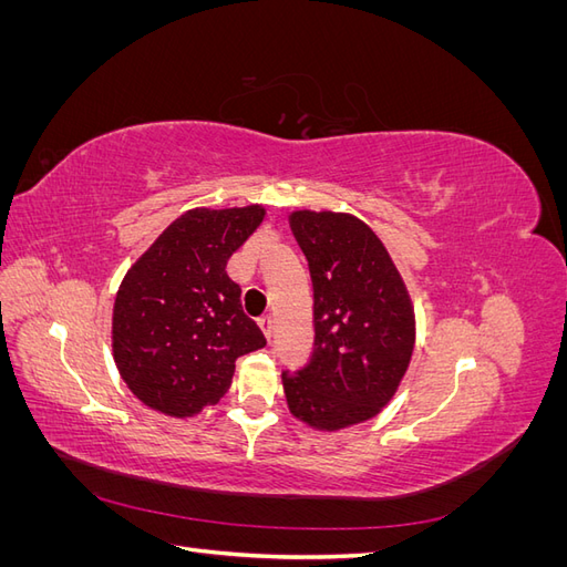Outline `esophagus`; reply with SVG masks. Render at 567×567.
<instances>
[{
    "mask_svg": "<svg viewBox=\"0 0 567 567\" xmlns=\"http://www.w3.org/2000/svg\"><path fill=\"white\" fill-rule=\"evenodd\" d=\"M260 329H262L265 338L271 340V336H274V319H271V317H262V319H260Z\"/></svg>",
    "mask_w": 567,
    "mask_h": 567,
    "instance_id": "esophagus-1",
    "label": "esophagus"
}]
</instances>
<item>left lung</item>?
<instances>
[{"label": "left lung", "instance_id": "obj_1", "mask_svg": "<svg viewBox=\"0 0 567 567\" xmlns=\"http://www.w3.org/2000/svg\"><path fill=\"white\" fill-rule=\"evenodd\" d=\"M290 231L315 286V352L281 373L290 414L321 433L379 416L416 342L414 302L373 229L350 213L293 210Z\"/></svg>", "mask_w": 567, "mask_h": 567}]
</instances>
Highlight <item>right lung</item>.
I'll return each mask as SVG.
<instances>
[{
  "label": "right lung",
  "mask_w": 567,
  "mask_h": 567,
  "mask_svg": "<svg viewBox=\"0 0 567 567\" xmlns=\"http://www.w3.org/2000/svg\"><path fill=\"white\" fill-rule=\"evenodd\" d=\"M265 215L260 203L186 210L127 269L113 302V359L148 409L200 414L225 398L236 359L267 346L227 274Z\"/></svg>",
  "instance_id": "add662e5"
}]
</instances>
